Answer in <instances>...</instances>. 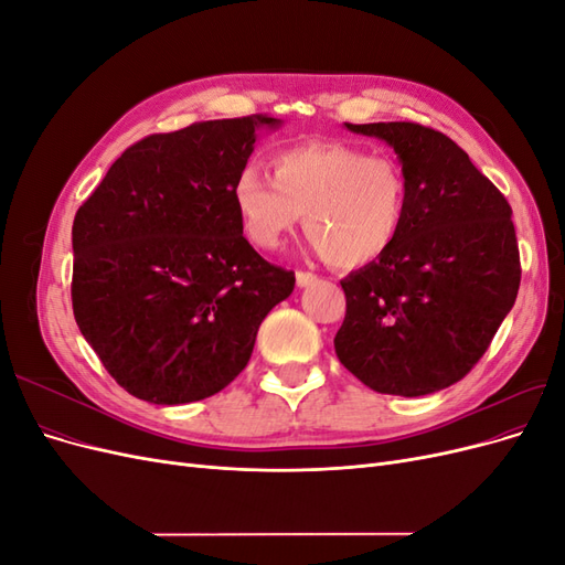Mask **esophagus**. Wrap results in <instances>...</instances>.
I'll list each match as a JSON object with an SVG mask.
<instances>
[{"instance_id":"1","label":"esophagus","mask_w":565,"mask_h":565,"mask_svg":"<svg viewBox=\"0 0 565 565\" xmlns=\"http://www.w3.org/2000/svg\"><path fill=\"white\" fill-rule=\"evenodd\" d=\"M318 282V276H313V273L309 270H297V285L299 287H311Z\"/></svg>"}]
</instances>
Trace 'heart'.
I'll use <instances>...</instances> for the list:
<instances>
[{
    "instance_id": "b5f03b06",
    "label": "heart",
    "mask_w": 565,
    "mask_h": 565,
    "mask_svg": "<svg viewBox=\"0 0 565 565\" xmlns=\"http://www.w3.org/2000/svg\"><path fill=\"white\" fill-rule=\"evenodd\" d=\"M270 174L245 164L231 185L235 214L256 247H280L301 214L311 247L334 268H363L398 241L407 179L393 158L347 141H306L273 152Z\"/></svg>"
}]
</instances>
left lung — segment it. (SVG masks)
I'll use <instances>...</instances> for the list:
<instances>
[{"mask_svg":"<svg viewBox=\"0 0 565 565\" xmlns=\"http://www.w3.org/2000/svg\"><path fill=\"white\" fill-rule=\"evenodd\" d=\"M396 152L407 179L398 241L341 280V365L391 396H426L481 361L519 295L511 207L446 134L415 122L347 125Z\"/></svg>","mask_w":565,"mask_h":565,"instance_id":"8db88e82","label":"left lung"}]
</instances>
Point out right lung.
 I'll use <instances>...</instances> for the list:
<instances>
[{"mask_svg":"<svg viewBox=\"0 0 565 565\" xmlns=\"http://www.w3.org/2000/svg\"><path fill=\"white\" fill-rule=\"evenodd\" d=\"M210 119L152 134L119 156L73 224V311L110 377L156 405L210 398L249 361L295 273L245 241L231 185L256 129Z\"/></svg>","mask_w":565,"mask_h":565,"instance_id":"add662e5","label":"right lung"}]
</instances>
